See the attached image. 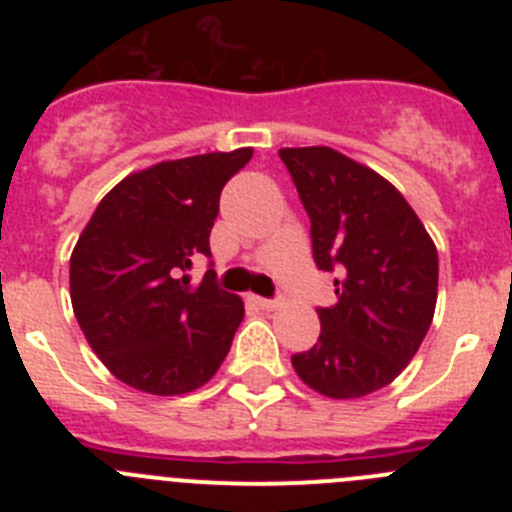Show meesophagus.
<instances>
[{"label":"esophagus","mask_w":512,"mask_h":512,"mask_svg":"<svg viewBox=\"0 0 512 512\" xmlns=\"http://www.w3.org/2000/svg\"><path fill=\"white\" fill-rule=\"evenodd\" d=\"M253 302H256L261 310H274V307H277V300H266V297H253Z\"/></svg>","instance_id":"1"}]
</instances>
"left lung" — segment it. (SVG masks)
Instances as JSON below:
<instances>
[{
	"label": "left lung",
	"mask_w": 512,
	"mask_h": 512,
	"mask_svg": "<svg viewBox=\"0 0 512 512\" xmlns=\"http://www.w3.org/2000/svg\"><path fill=\"white\" fill-rule=\"evenodd\" d=\"M310 217L312 259L336 271L338 302L318 307L320 338L292 356L302 382L333 400L382 390L431 328L438 253L384 176L325 146L282 148Z\"/></svg>",
	"instance_id": "8db88e82"
}]
</instances>
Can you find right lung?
<instances>
[{
  "label": "right lung",
  "mask_w": 512,
  "mask_h": 512,
  "mask_svg": "<svg viewBox=\"0 0 512 512\" xmlns=\"http://www.w3.org/2000/svg\"><path fill=\"white\" fill-rule=\"evenodd\" d=\"M253 148L161 161L125 176L97 205L71 253V305L120 382L184 395L215 377L243 320V300L181 274L210 259L220 192Z\"/></svg>",
  "instance_id": "1"
}]
</instances>
